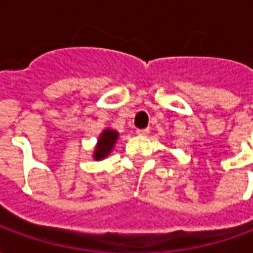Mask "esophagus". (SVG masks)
<instances>
[{"label":"esophagus","instance_id":"obj_1","mask_svg":"<svg viewBox=\"0 0 253 253\" xmlns=\"http://www.w3.org/2000/svg\"><path fill=\"white\" fill-rule=\"evenodd\" d=\"M149 132H150V130H149V128L137 130V134H138V135H141V137H146V135H149Z\"/></svg>","mask_w":253,"mask_h":253}]
</instances>
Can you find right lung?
<instances>
[{
  "label": "right lung",
  "mask_w": 253,
  "mask_h": 253,
  "mask_svg": "<svg viewBox=\"0 0 253 253\" xmlns=\"http://www.w3.org/2000/svg\"><path fill=\"white\" fill-rule=\"evenodd\" d=\"M118 138H119V132L114 128H111V127H105L99 135L97 143L94 146L93 160L101 161V160L107 159L108 154L112 152V149L115 146Z\"/></svg>",
  "instance_id": "add662e5"
}]
</instances>
